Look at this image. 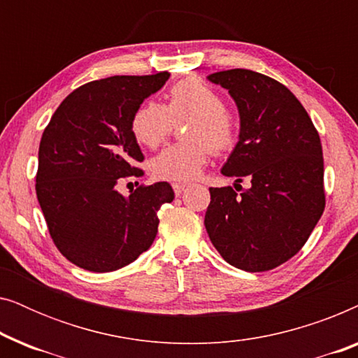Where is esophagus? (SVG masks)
Wrapping results in <instances>:
<instances>
[{"instance_id": "esophagus-1", "label": "esophagus", "mask_w": 358, "mask_h": 358, "mask_svg": "<svg viewBox=\"0 0 358 358\" xmlns=\"http://www.w3.org/2000/svg\"><path fill=\"white\" fill-rule=\"evenodd\" d=\"M185 189H187V184H182V182H174L173 184V190H174L176 195H180Z\"/></svg>"}]
</instances>
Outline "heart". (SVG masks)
Instances as JSON below:
<instances>
[{"mask_svg": "<svg viewBox=\"0 0 358 358\" xmlns=\"http://www.w3.org/2000/svg\"><path fill=\"white\" fill-rule=\"evenodd\" d=\"M187 120L182 143L171 145L150 161L155 178L190 180L202 173L210 155H224L236 146L238 127L224 109L223 97L199 78H185L169 87L166 106L146 101L130 120L134 138L155 150L168 138L173 124Z\"/></svg>", "mask_w": 358, "mask_h": 358, "instance_id": "obj_1", "label": "heart"}]
</instances>
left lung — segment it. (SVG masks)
<instances>
[{"label":"left lung","mask_w":358,"mask_h":358,"mask_svg":"<svg viewBox=\"0 0 358 358\" xmlns=\"http://www.w3.org/2000/svg\"><path fill=\"white\" fill-rule=\"evenodd\" d=\"M208 80L231 94L241 130L222 169L238 184L210 187L205 228L228 264L272 271L305 246L324 212L320 135L301 102L273 78L234 68ZM244 178L248 189L238 184Z\"/></svg>","instance_id":"left-lung-1"}]
</instances>
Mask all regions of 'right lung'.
<instances>
[{"label": "right lung", "instance_id": "add662e5", "mask_svg": "<svg viewBox=\"0 0 358 358\" xmlns=\"http://www.w3.org/2000/svg\"><path fill=\"white\" fill-rule=\"evenodd\" d=\"M169 73L110 76L76 87L58 106L38 146L36 192L58 251L90 272H112L153 244L168 182L117 192L145 159L130 130L134 112Z\"/></svg>", "mask_w": 358, "mask_h": 358}]
</instances>
